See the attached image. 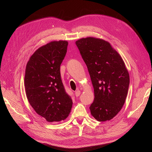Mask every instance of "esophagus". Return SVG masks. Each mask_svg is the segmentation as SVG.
Returning <instances> with one entry per match:
<instances>
[{"label":"esophagus","mask_w":152,"mask_h":152,"mask_svg":"<svg viewBox=\"0 0 152 152\" xmlns=\"http://www.w3.org/2000/svg\"><path fill=\"white\" fill-rule=\"evenodd\" d=\"M80 93H81L80 91L79 90V89H77V90L75 92V95L77 97V96H79L80 95Z\"/></svg>","instance_id":"34e87169"}]
</instances>
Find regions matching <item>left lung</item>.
Here are the masks:
<instances>
[{"mask_svg":"<svg viewBox=\"0 0 152 152\" xmlns=\"http://www.w3.org/2000/svg\"><path fill=\"white\" fill-rule=\"evenodd\" d=\"M88 69L94 99L89 109L99 122L110 121L121 111L129 86V74L122 58L108 42L89 37L76 41Z\"/></svg>","mask_w":152,"mask_h":152,"instance_id":"8db88e82","label":"left lung"}]
</instances>
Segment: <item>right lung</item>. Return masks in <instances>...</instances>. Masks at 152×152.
<instances>
[{
  "instance_id": "right-lung-1",
  "label": "right lung",
  "mask_w": 152,
  "mask_h": 152,
  "mask_svg": "<svg viewBox=\"0 0 152 152\" xmlns=\"http://www.w3.org/2000/svg\"><path fill=\"white\" fill-rule=\"evenodd\" d=\"M68 44L66 40H59L42 45L31 55L26 66L27 99L36 113L49 122L64 121L72 107L60 74Z\"/></svg>"
}]
</instances>
